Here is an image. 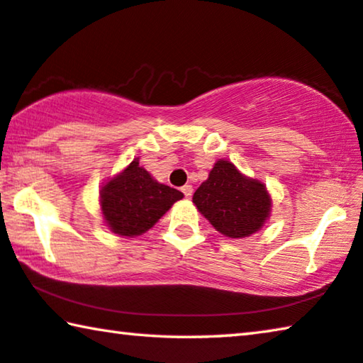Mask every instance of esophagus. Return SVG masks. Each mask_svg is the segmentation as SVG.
I'll return each mask as SVG.
<instances>
[{
	"label": "esophagus",
	"mask_w": 363,
	"mask_h": 363,
	"mask_svg": "<svg viewBox=\"0 0 363 363\" xmlns=\"http://www.w3.org/2000/svg\"><path fill=\"white\" fill-rule=\"evenodd\" d=\"M182 194L186 195V199H191L192 197V192H194V189H192V186H189V184H186V186H184L182 189Z\"/></svg>",
	"instance_id": "1"
}]
</instances>
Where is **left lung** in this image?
I'll use <instances>...</instances> for the list:
<instances>
[{
	"mask_svg": "<svg viewBox=\"0 0 363 363\" xmlns=\"http://www.w3.org/2000/svg\"><path fill=\"white\" fill-rule=\"evenodd\" d=\"M192 202L211 226L229 239L249 238L260 231L273 206L267 186L242 174L229 160L216 161Z\"/></svg>",
	"mask_w": 363,
	"mask_h": 363,
	"instance_id": "left-lung-1",
	"label": "left lung"
}]
</instances>
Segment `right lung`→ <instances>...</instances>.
<instances>
[{
  "instance_id": "right-lung-1",
  "label": "right lung",
  "mask_w": 363,
  "mask_h": 363,
  "mask_svg": "<svg viewBox=\"0 0 363 363\" xmlns=\"http://www.w3.org/2000/svg\"><path fill=\"white\" fill-rule=\"evenodd\" d=\"M182 197V192L158 182L134 158L103 182L99 202L109 231L119 238H137L152 229Z\"/></svg>"
}]
</instances>
